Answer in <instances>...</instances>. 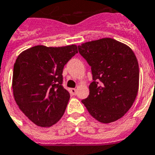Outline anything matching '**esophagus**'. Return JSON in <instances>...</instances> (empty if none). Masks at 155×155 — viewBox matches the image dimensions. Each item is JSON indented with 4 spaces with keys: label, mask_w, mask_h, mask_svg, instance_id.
Listing matches in <instances>:
<instances>
[{
    "label": "esophagus",
    "mask_w": 155,
    "mask_h": 155,
    "mask_svg": "<svg viewBox=\"0 0 155 155\" xmlns=\"http://www.w3.org/2000/svg\"><path fill=\"white\" fill-rule=\"evenodd\" d=\"M70 91L72 95H76V89H70Z\"/></svg>",
    "instance_id": "1"
}]
</instances>
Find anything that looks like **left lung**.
<instances>
[{"instance_id":"obj_1","label":"left lung","mask_w":155,"mask_h":155,"mask_svg":"<svg viewBox=\"0 0 155 155\" xmlns=\"http://www.w3.org/2000/svg\"><path fill=\"white\" fill-rule=\"evenodd\" d=\"M80 54L91 66L89 95L81 102L101 123L114 122L132 106L139 90V69L132 50L111 38L78 46Z\"/></svg>"}]
</instances>
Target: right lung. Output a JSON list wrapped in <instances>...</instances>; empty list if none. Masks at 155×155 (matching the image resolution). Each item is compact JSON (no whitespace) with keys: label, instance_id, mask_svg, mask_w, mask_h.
Wrapping results in <instances>:
<instances>
[{"label":"right lung","instance_id":"1","mask_svg":"<svg viewBox=\"0 0 155 155\" xmlns=\"http://www.w3.org/2000/svg\"><path fill=\"white\" fill-rule=\"evenodd\" d=\"M77 53L76 45H38L16 58L12 75L14 98L23 113L37 126L51 127L63 116L70 93L62 86V70Z\"/></svg>","mask_w":155,"mask_h":155}]
</instances>
